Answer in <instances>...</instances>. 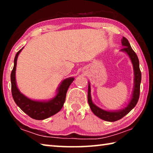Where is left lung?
<instances>
[{
    "label": "left lung",
    "instance_id": "obj_1",
    "mask_svg": "<svg viewBox=\"0 0 153 153\" xmlns=\"http://www.w3.org/2000/svg\"><path fill=\"white\" fill-rule=\"evenodd\" d=\"M121 45L123 48L121 49V51H123L128 54L130 58L131 63L133 64L134 70V91L131 97V99L128 105L125 108H123L118 111H107L96 106L92 101L91 94H90V85L88 83V101L91 108L92 111L97 117L107 121H115L121 120L124 116L129 113L133 108L135 107L137 102L138 101L140 97V88L141 82V71L139 67V60L135 52L131 48L129 41L125 37H123L121 40Z\"/></svg>",
    "mask_w": 153,
    "mask_h": 153
}]
</instances>
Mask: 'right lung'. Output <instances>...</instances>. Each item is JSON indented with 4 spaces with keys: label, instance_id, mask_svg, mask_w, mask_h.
Returning a JSON list of instances; mask_svg holds the SVG:
<instances>
[{
    "label": "right lung",
    "instance_id": "right-lung-1",
    "mask_svg": "<svg viewBox=\"0 0 153 153\" xmlns=\"http://www.w3.org/2000/svg\"><path fill=\"white\" fill-rule=\"evenodd\" d=\"M23 48L17 52L14 59V66L11 74V92L14 101L25 113L30 117L37 120H43L57 113L64 105L66 94L69 86L74 80V77H69L62 82L59 87L57 94L49 101H36L22 94L17 88L15 80V70L17 57Z\"/></svg>",
    "mask_w": 153,
    "mask_h": 153
}]
</instances>
